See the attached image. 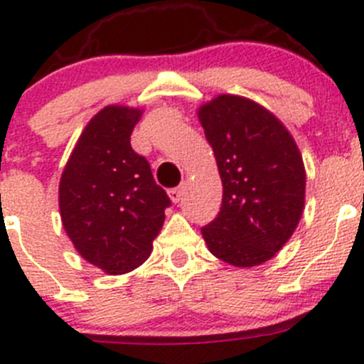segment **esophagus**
<instances>
[{
    "mask_svg": "<svg viewBox=\"0 0 364 364\" xmlns=\"http://www.w3.org/2000/svg\"><path fill=\"white\" fill-rule=\"evenodd\" d=\"M183 193H185V186H176V188H171L168 190V197H171L172 203H179L183 197Z\"/></svg>",
    "mask_w": 364,
    "mask_h": 364,
    "instance_id": "esophagus-1",
    "label": "esophagus"
}]
</instances>
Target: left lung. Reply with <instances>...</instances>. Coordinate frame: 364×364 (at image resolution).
<instances>
[{
    "label": "left lung",
    "mask_w": 364,
    "mask_h": 364,
    "mask_svg": "<svg viewBox=\"0 0 364 364\" xmlns=\"http://www.w3.org/2000/svg\"><path fill=\"white\" fill-rule=\"evenodd\" d=\"M223 183L222 208L204 225L209 252L237 267L269 260L292 236L304 205L294 139L255 102L222 95L199 111Z\"/></svg>",
    "instance_id": "obj_1"
}]
</instances>
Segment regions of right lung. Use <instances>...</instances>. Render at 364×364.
I'll list each match as a JSON object with an SVG mask.
<instances>
[{"label": "right lung", "instance_id": "1", "mask_svg": "<svg viewBox=\"0 0 364 364\" xmlns=\"http://www.w3.org/2000/svg\"><path fill=\"white\" fill-rule=\"evenodd\" d=\"M141 111L109 105L84 128L60 183L63 227L77 252L109 274L149 257L171 205L130 135Z\"/></svg>", "mask_w": 364, "mask_h": 364}]
</instances>
